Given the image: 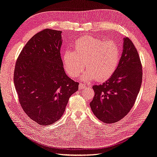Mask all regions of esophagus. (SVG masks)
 <instances>
[{"instance_id": "esophagus-1", "label": "esophagus", "mask_w": 157, "mask_h": 157, "mask_svg": "<svg viewBox=\"0 0 157 157\" xmlns=\"http://www.w3.org/2000/svg\"><path fill=\"white\" fill-rule=\"evenodd\" d=\"M86 87V86L84 84H83V83H80V84L79 85V90H83Z\"/></svg>"}]
</instances>
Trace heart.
Returning <instances> with one entry per match:
<instances>
[{
	"label": "heart",
	"instance_id": "b5f03b06",
	"mask_svg": "<svg viewBox=\"0 0 157 157\" xmlns=\"http://www.w3.org/2000/svg\"><path fill=\"white\" fill-rule=\"evenodd\" d=\"M120 50L114 41L86 36L74 42V51L66 50L62 55V62L67 75L75 78L85 67L82 80L96 79L102 82L110 78L117 69Z\"/></svg>",
	"mask_w": 157,
	"mask_h": 157
}]
</instances>
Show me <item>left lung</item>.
<instances>
[{
    "label": "left lung",
    "instance_id": "1",
    "mask_svg": "<svg viewBox=\"0 0 157 157\" xmlns=\"http://www.w3.org/2000/svg\"><path fill=\"white\" fill-rule=\"evenodd\" d=\"M142 79L139 55L132 41L124 38L123 52L114 74L101 85L92 87L95 95L90 105L94 115L106 124L122 120L135 102Z\"/></svg>",
    "mask_w": 157,
    "mask_h": 157
}]
</instances>
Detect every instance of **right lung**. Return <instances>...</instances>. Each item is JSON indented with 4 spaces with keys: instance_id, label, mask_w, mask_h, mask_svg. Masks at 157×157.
Returning <instances> with one entry per match:
<instances>
[{
    "instance_id": "add662e5",
    "label": "right lung",
    "mask_w": 157,
    "mask_h": 157,
    "mask_svg": "<svg viewBox=\"0 0 157 157\" xmlns=\"http://www.w3.org/2000/svg\"><path fill=\"white\" fill-rule=\"evenodd\" d=\"M62 31L46 29L25 45L17 60L14 83L19 100L29 118L40 125L56 122L69 98L78 90L65 74L61 57Z\"/></svg>"
}]
</instances>
